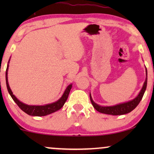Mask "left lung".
I'll list each match as a JSON object with an SVG mask.
<instances>
[{
  "instance_id": "1",
  "label": "left lung",
  "mask_w": 154,
  "mask_h": 154,
  "mask_svg": "<svg viewBox=\"0 0 154 154\" xmlns=\"http://www.w3.org/2000/svg\"><path fill=\"white\" fill-rule=\"evenodd\" d=\"M146 79L144 83V85L140 92V93L135 98L129 102L122 103V104H116L115 106H100L97 104H96L95 102H94V101L92 100L91 94H90V101L92 106H94V108L96 109L97 111L99 112L105 113V114H109V115H113V116H118V115H123L128 113L137 107V106L139 104V103L140 102V101L142 100V99L144 96V94L145 92L146 88L147 85V70L146 68Z\"/></svg>"
}]
</instances>
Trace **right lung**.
Instances as JSON below:
<instances>
[{"label": "right lung", "instance_id": "1", "mask_svg": "<svg viewBox=\"0 0 154 154\" xmlns=\"http://www.w3.org/2000/svg\"><path fill=\"white\" fill-rule=\"evenodd\" d=\"M9 62L10 60L8 61L7 69H6V73H5V79H6V85H7V88L8 90V92L11 96L12 100L14 102L18 105V106L22 109V110L29 116H47L50 113L55 112V111L60 110L62 107L64 106V103L68 98L69 92L72 88V84L67 86V88L65 90V91L63 94L60 100H58L57 102L52 103V104H46L44 106H31V105H27L24 103H22L12 93L11 89H10L9 83H8V66H9Z\"/></svg>", "mask_w": 154, "mask_h": 154}]
</instances>
